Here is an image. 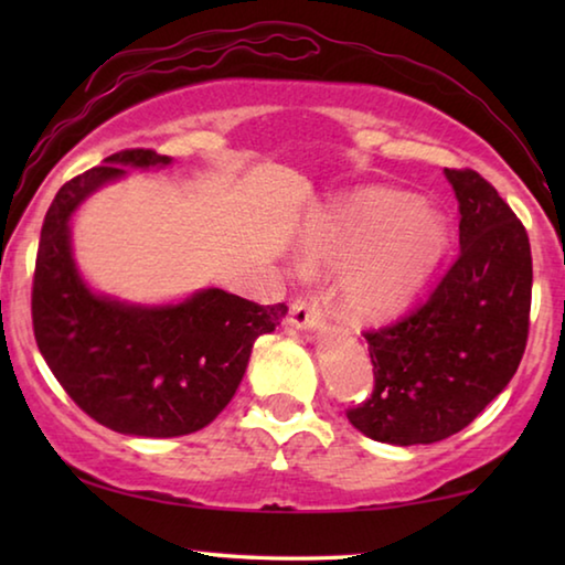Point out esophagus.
<instances>
[{
    "label": "esophagus",
    "mask_w": 565,
    "mask_h": 565,
    "mask_svg": "<svg viewBox=\"0 0 565 565\" xmlns=\"http://www.w3.org/2000/svg\"><path fill=\"white\" fill-rule=\"evenodd\" d=\"M289 327L294 329H319L321 327V309L313 299H296L289 311Z\"/></svg>",
    "instance_id": "esophagus-1"
}]
</instances>
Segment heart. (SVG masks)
Returning a JSON list of instances; mask_svg holds the SVG:
<instances>
[{
  "label": "heart",
  "mask_w": 565,
  "mask_h": 565,
  "mask_svg": "<svg viewBox=\"0 0 565 565\" xmlns=\"http://www.w3.org/2000/svg\"><path fill=\"white\" fill-rule=\"evenodd\" d=\"M446 246L444 216L396 191H366L347 212L303 238V259L347 269L339 309L359 323L394 317L414 299Z\"/></svg>",
  "instance_id": "1"
}]
</instances>
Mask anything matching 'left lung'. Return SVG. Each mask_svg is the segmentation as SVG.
Masks as SVG:
<instances>
[{
	"label": "left lung",
	"mask_w": 565,
	"mask_h": 565,
	"mask_svg": "<svg viewBox=\"0 0 565 565\" xmlns=\"http://www.w3.org/2000/svg\"><path fill=\"white\" fill-rule=\"evenodd\" d=\"M444 174L461 212L458 259L418 309L363 333L376 384L347 416L381 444H436L461 431L509 386L529 339V234L481 174Z\"/></svg>",
	"instance_id": "obj_1"
}]
</instances>
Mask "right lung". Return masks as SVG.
Returning a JSON list of instances; mask_svg holds the SVG:
<instances>
[{
    "instance_id": "right-lung-1",
    "label": "right lung",
    "mask_w": 565,
    "mask_h": 565,
    "mask_svg": "<svg viewBox=\"0 0 565 565\" xmlns=\"http://www.w3.org/2000/svg\"><path fill=\"white\" fill-rule=\"evenodd\" d=\"M171 157L127 149L56 191L44 216L32 286L34 339L46 366L84 414L127 436H186L234 398L254 341L286 306H259L222 289L177 303H131L84 281L72 252V216L127 169L169 167Z\"/></svg>"
}]
</instances>
